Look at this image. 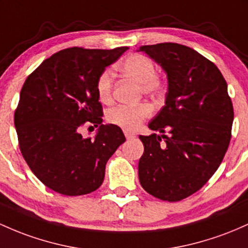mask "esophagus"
<instances>
[{"instance_id":"obj_1","label":"esophagus","mask_w":248,"mask_h":248,"mask_svg":"<svg viewBox=\"0 0 248 248\" xmlns=\"http://www.w3.org/2000/svg\"><path fill=\"white\" fill-rule=\"evenodd\" d=\"M124 137H126V139H133V138H135L134 133L128 132V130H124Z\"/></svg>"}]
</instances>
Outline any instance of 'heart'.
<instances>
[{"mask_svg":"<svg viewBox=\"0 0 248 248\" xmlns=\"http://www.w3.org/2000/svg\"><path fill=\"white\" fill-rule=\"evenodd\" d=\"M119 70L124 76L140 83L141 91L147 95L161 93L165 82L160 75L155 73V64L148 56L142 54H130L121 63ZM113 76L110 70H103L96 80V93L100 101L108 102L111 97ZM152 114V107L147 103L137 106H119L111 109L107 115L109 124L120 128L135 132L147 118Z\"/></svg>","mask_w":248,"mask_h":248,"instance_id":"heart-1","label":"heart"}]
</instances>
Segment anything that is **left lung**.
<instances>
[{"instance_id":"left-lung-1","label":"left lung","mask_w":248,"mask_h":248,"mask_svg":"<svg viewBox=\"0 0 248 248\" xmlns=\"http://www.w3.org/2000/svg\"><path fill=\"white\" fill-rule=\"evenodd\" d=\"M139 50L168 78L165 106L148 124L161 135H140L139 180L157 199L180 201L211 179L230 145L234 111L227 83L213 62L186 46L166 42Z\"/></svg>"}]
</instances>
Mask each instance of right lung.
<instances>
[{
	"mask_svg": "<svg viewBox=\"0 0 248 248\" xmlns=\"http://www.w3.org/2000/svg\"><path fill=\"white\" fill-rule=\"evenodd\" d=\"M127 49H63L24 81L14 115L18 146L48 188L75 197L102 185L108 159L126 138L115 124H102L96 80ZM84 123L99 126L94 139L79 134Z\"/></svg>",
	"mask_w": 248,
	"mask_h": 248,
	"instance_id": "obj_1",
	"label": "right lung"
}]
</instances>
